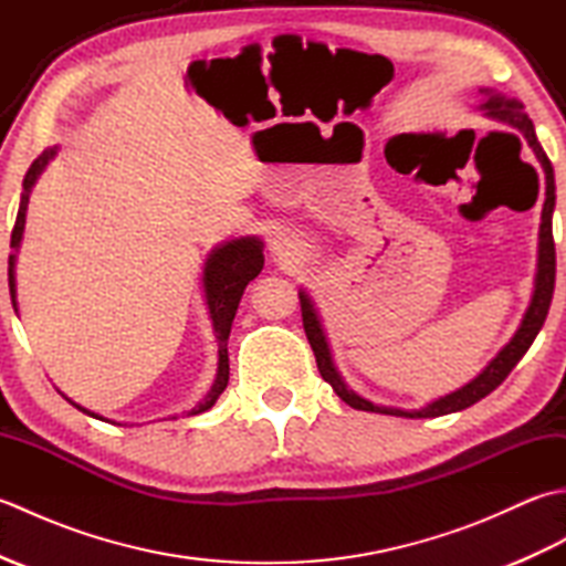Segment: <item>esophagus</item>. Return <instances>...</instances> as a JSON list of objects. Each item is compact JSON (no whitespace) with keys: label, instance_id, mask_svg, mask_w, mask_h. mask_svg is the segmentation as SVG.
<instances>
[{"label":"esophagus","instance_id":"obj_1","mask_svg":"<svg viewBox=\"0 0 566 566\" xmlns=\"http://www.w3.org/2000/svg\"><path fill=\"white\" fill-rule=\"evenodd\" d=\"M272 250L276 252V258H280V260H290V258H292V245L286 243V240H282V238L274 240Z\"/></svg>","mask_w":566,"mask_h":566}]
</instances>
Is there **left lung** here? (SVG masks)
I'll list each match as a JSON object with an SVG mask.
<instances>
[{"label":"left lung","mask_w":566,"mask_h":566,"mask_svg":"<svg viewBox=\"0 0 566 566\" xmlns=\"http://www.w3.org/2000/svg\"><path fill=\"white\" fill-rule=\"evenodd\" d=\"M479 94L484 97L482 109L489 118H496L503 126H511L513 130L527 140V146L533 148L535 158L543 167L545 172V203H543V223H539V245H537V274H535V290H533V298L531 306H527L521 328L515 331V335L511 338V343L503 347V350L491 359L486 365V369L479 375L476 379H472L469 384H464L462 389H457L442 399L432 401L418 411H403V408H389V406H377L363 396L355 394L353 389H347V384L343 381L338 367L333 363L331 347L326 340V333H323L318 311L311 302V296L306 292H298V302H302V318H304V331L306 338L311 343V350L316 355V365L321 377L326 379L333 391L340 396V399L357 408V411H369V413H387V416H401V418H438L444 413H454L462 411V408H469L476 401H482L484 396H489L494 391L499 384L511 375V369L521 363V357L527 353V347L533 345L535 335L543 328V323L547 318V311L552 304V292H555V238H552V213H555V170H552V163L545 155L543 146L537 143L535 136V126L527 114L523 112V104L518 99H509L503 94L494 92V90H479ZM513 136V134H509ZM515 140L521 143L518 136H513Z\"/></svg>","instance_id":"1"}]
</instances>
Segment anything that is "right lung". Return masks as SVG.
<instances>
[{"label": "right lung", "instance_id": "add662e5", "mask_svg": "<svg viewBox=\"0 0 566 566\" xmlns=\"http://www.w3.org/2000/svg\"><path fill=\"white\" fill-rule=\"evenodd\" d=\"M55 153H57V148L43 150L39 158L31 163L27 177H23V191H21L17 223H14V231H11V248H14V252L9 255V292H11V306H14V311H19L14 268H17V252H19L21 238H23V223H27L29 195L35 185V179H39L41 172L45 170V165L55 158ZM262 264H264L262 240L255 235L228 240V243L211 250V255L207 258V262H203L201 284H203V298H207V306H209V316L213 323L216 343H219V369H216V381H213L211 391L207 394V399L191 408V411H187V416H197V413L209 411V408L216 403V399H219L226 389V384H228V335H231V326H233L235 311L240 304V296H243L245 286L260 274ZM70 403L77 406L82 413L104 420L99 413H92L75 401H70Z\"/></svg>", "mask_w": 566, "mask_h": 566}]
</instances>
